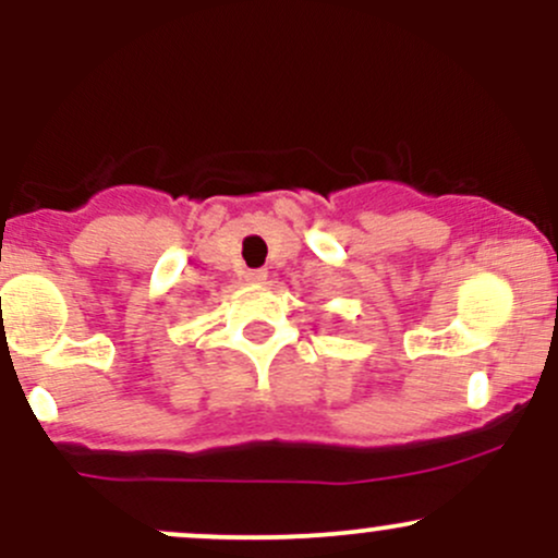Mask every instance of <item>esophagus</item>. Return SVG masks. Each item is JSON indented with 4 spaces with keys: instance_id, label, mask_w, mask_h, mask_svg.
Masks as SVG:
<instances>
[{
    "instance_id": "34e87169",
    "label": "esophagus",
    "mask_w": 558,
    "mask_h": 558,
    "mask_svg": "<svg viewBox=\"0 0 558 558\" xmlns=\"http://www.w3.org/2000/svg\"><path fill=\"white\" fill-rule=\"evenodd\" d=\"M267 278L265 270H246V280L248 283H262Z\"/></svg>"
}]
</instances>
